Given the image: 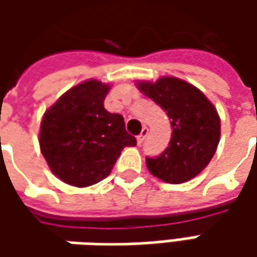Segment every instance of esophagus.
I'll use <instances>...</instances> for the list:
<instances>
[{"mask_svg":"<svg viewBox=\"0 0 257 257\" xmlns=\"http://www.w3.org/2000/svg\"><path fill=\"white\" fill-rule=\"evenodd\" d=\"M149 134V128L147 127H143V130H142V133L137 136V143L142 144L144 142V139H146V136Z\"/></svg>","mask_w":257,"mask_h":257,"instance_id":"1","label":"esophagus"}]
</instances>
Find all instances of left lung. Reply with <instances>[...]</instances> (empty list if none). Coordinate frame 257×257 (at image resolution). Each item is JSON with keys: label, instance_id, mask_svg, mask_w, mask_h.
I'll return each mask as SVG.
<instances>
[{"label": "left lung", "instance_id": "8db88e82", "mask_svg": "<svg viewBox=\"0 0 257 257\" xmlns=\"http://www.w3.org/2000/svg\"><path fill=\"white\" fill-rule=\"evenodd\" d=\"M137 87L172 120L169 147L157 157H146L149 172L172 184L196 177L210 163L220 140V118L214 105L199 88L176 77L142 81Z\"/></svg>", "mask_w": 257, "mask_h": 257}]
</instances>
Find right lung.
<instances>
[{"label":"right lung","instance_id":"right-lung-1","mask_svg":"<svg viewBox=\"0 0 257 257\" xmlns=\"http://www.w3.org/2000/svg\"><path fill=\"white\" fill-rule=\"evenodd\" d=\"M110 85L88 80L64 93L45 111L40 149L51 172L67 184L87 187L105 179L124 147L136 146L123 115L108 113Z\"/></svg>","mask_w":257,"mask_h":257}]
</instances>
